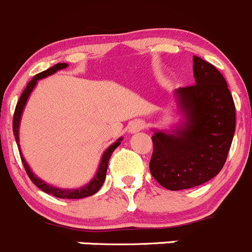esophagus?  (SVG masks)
Instances as JSON below:
<instances>
[{"mask_svg": "<svg viewBox=\"0 0 252 252\" xmlns=\"http://www.w3.org/2000/svg\"><path fill=\"white\" fill-rule=\"evenodd\" d=\"M145 128V122L141 121V119H136V121H133L128 126L129 133L134 134V133H139L141 131L142 129Z\"/></svg>", "mask_w": 252, "mask_h": 252, "instance_id": "1", "label": "esophagus"}]
</instances>
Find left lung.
Segmentation results:
<instances>
[{
    "mask_svg": "<svg viewBox=\"0 0 252 252\" xmlns=\"http://www.w3.org/2000/svg\"><path fill=\"white\" fill-rule=\"evenodd\" d=\"M194 85L175 90L183 122L172 133L155 130L152 177L168 190L208 182L220 172L235 133V105L220 70L192 57Z\"/></svg>",
    "mask_w": 252,
    "mask_h": 252,
    "instance_id": "8db88e82",
    "label": "left lung"
}]
</instances>
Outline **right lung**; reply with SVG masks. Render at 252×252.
Listing matches in <instances>:
<instances>
[{
  "instance_id": "obj_1",
  "label": "right lung",
  "mask_w": 252,
  "mask_h": 252,
  "mask_svg": "<svg viewBox=\"0 0 252 252\" xmlns=\"http://www.w3.org/2000/svg\"><path fill=\"white\" fill-rule=\"evenodd\" d=\"M67 67H68L67 63H57V64H55L53 67L48 68V69L44 70V72L36 74L34 78L32 79V80L29 81V83H28L27 88L24 89V91H23L19 101H18V103L16 106V111H14L13 134H14V138H16L18 149H19L20 158H22L23 166H24L25 172H27V174L29 175V178L32 179V182L34 183V184L36 185L39 189H41L42 191H45L46 194H50V195H52V196L58 197V199H83V197H88V196H91V195H94L95 192H97L98 190H100L101 187H102L103 182H105V179H106V172H107L108 161H110V158H111V156H112V154H113L114 150H116L117 147L121 145V141L123 138H119L118 140H117L116 142H113V144H112L111 146L108 147L105 152H103L102 157H101L100 166H98V169H97V173H96L95 177H94L93 179L88 183V184L84 185V187H81V188H78V189H61V188H56V187H53V185L47 184V183H45L44 180H41L40 178H37L36 175L32 173V169H30V167H29V164L27 163V161H25L24 157H23L22 151H20V146H19L20 118H22V113H23V110H24V107H25V103H27V101H28V98H29L32 91L34 90L35 85L37 84V80H40V79H42V78H46L51 74H55L57 70L64 69V68H67Z\"/></svg>"
}]
</instances>
